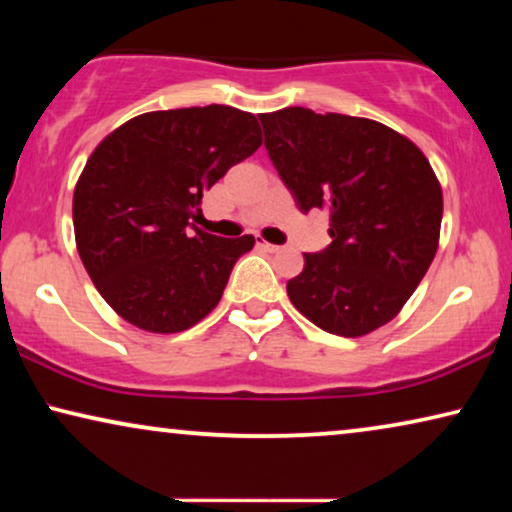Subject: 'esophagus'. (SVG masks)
I'll use <instances>...</instances> for the list:
<instances>
[{"mask_svg": "<svg viewBox=\"0 0 512 512\" xmlns=\"http://www.w3.org/2000/svg\"><path fill=\"white\" fill-rule=\"evenodd\" d=\"M256 244H258V247H261L263 251H270V254H277V251L282 249V247H277V244H270V242H265V240H258Z\"/></svg>", "mask_w": 512, "mask_h": 512, "instance_id": "1", "label": "esophagus"}]
</instances>
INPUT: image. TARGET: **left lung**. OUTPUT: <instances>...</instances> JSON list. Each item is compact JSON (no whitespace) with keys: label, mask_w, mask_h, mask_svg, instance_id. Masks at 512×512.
Wrapping results in <instances>:
<instances>
[{"label":"left lung","mask_w":512,"mask_h":512,"mask_svg":"<svg viewBox=\"0 0 512 512\" xmlns=\"http://www.w3.org/2000/svg\"><path fill=\"white\" fill-rule=\"evenodd\" d=\"M265 149L300 212L331 209V244L286 282L321 331L361 338L396 317L438 251L443 191L408 137L345 114H261Z\"/></svg>","instance_id":"8db88e82"}]
</instances>
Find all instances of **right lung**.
<instances>
[{
    "instance_id": "obj_1",
    "label": "right lung",
    "mask_w": 512,
    "mask_h": 512,
    "mask_svg": "<svg viewBox=\"0 0 512 512\" xmlns=\"http://www.w3.org/2000/svg\"><path fill=\"white\" fill-rule=\"evenodd\" d=\"M263 144L254 114L226 104L149 111L97 144L74 188L76 249L118 317L179 333L219 305L254 235L202 233V193Z\"/></svg>"
}]
</instances>
